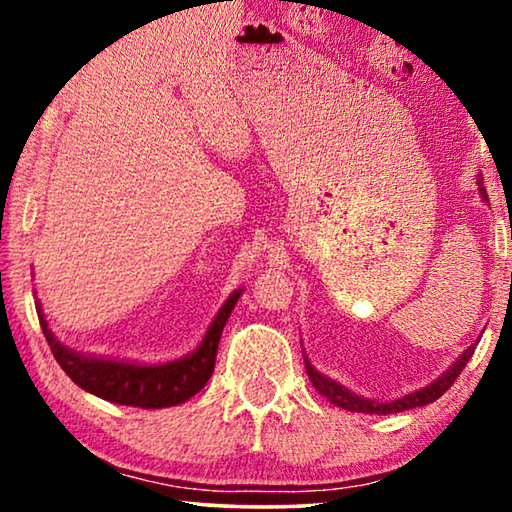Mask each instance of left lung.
Instances as JSON below:
<instances>
[{
    "label": "left lung",
    "instance_id": "left-lung-1",
    "mask_svg": "<svg viewBox=\"0 0 512 512\" xmlns=\"http://www.w3.org/2000/svg\"><path fill=\"white\" fill-rule=\"evenodd\" d=\"M479 189H481V196L483 201L488 203V194H485V187L481 183L479 178ZM476 345V343H474ZM474 345H470L461 357L456 359V363L452 368H449L443 377H438L433 384H429L427 388H420V391H415L411 395H404L402 400H393V402H372V400H366V397H359L350 393L348 388L341 386L339 381L329 379L325 375H320V372L311 366V363L305 359V368H307V375L311 379V384H314L316 391L320 395H325L329 402L341 406V409L345 411H352V413H375V415H386V413H402V411H409V409H415V406H424V404H431L436 402L440 395H443L449 386L454 384L456 377L461 375L463 368L467 366V361L472 359L474 354Z\"/></svg>",
    "mask_w": 512,
    "mask_h": 512
}]
</instances>
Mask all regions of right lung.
I'll use <instances>...</instances> for the list:
<instances>
[{"instance_id":"obj_1","label":"right lung","mask_w":512,"mask_h":512,"mask_svg":"<svg viewBox=\"0 0 512 512\" xmlns=\"http://www.w3.org/2000/svg\"><path fill=\"white\" fill-rule=\"evenodd\" d=\"M239 296L241 289H237L225 300V305L216 314L214 323L207 329L205 339L198 345L196 352L187 354V357L178 361L162 363V366H137V363L85 357V354L60 345L47 327L45 316L38 314V318L42 334H45L58 366L83 391L97 395L101 400L137 406V409H167V406L187 402L212 377L221 332L225 323H228Z\"/></svg>"}]
</instances>
